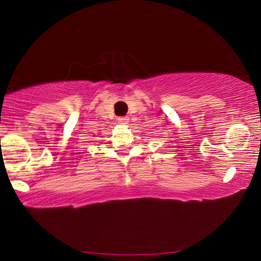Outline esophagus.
Masks as SVG:
<instances>
[{
	"instance_id": "esophagus-1",
	"label": "esophagus",
	"mask_w": 261,
	"mask_h": 261,
	"mask_svg": "<svg viewBox=\"0 0 261 261\" xmlns=\"http://www.w3.org/2000/svg\"><path fill=\"white\" fill-rule=\"evenodd\" d=\"M118 122L121 124H127L130 122V118L129 116H120L118 118Z\"/></svg>"
}]
</instances>
